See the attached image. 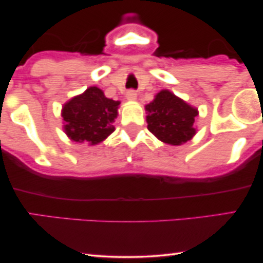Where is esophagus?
<instances>
[{
    "label": "esophagus",
    "mask_w": 263,
    "mask_h": 263,
    "mask_svg": "<svg viewBox=\"0 0 263 263\" xmlns=\"http://www.w3.org/2000/svg\"><path fill=\"white\" fill-rule=\"evenodd\" d=\"M126 99L129 101H135L136 99H137V92H136L135 90H128V91L126 92Z\"/></svg>",
    "instance_id": "esophagus-1"
}]
</instances>
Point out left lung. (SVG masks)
I'll use <instances>...</instances> for the list:
<instances>
[{"label":"left lung","mask_w":263,"mask_h":263,"mask_svg":"<svg viewBox=\"0 0 263 263\" xmlns=\"http://www.w3.org/2000/svg\"><path fill=\"white\" fill-rule=\"evenodd\" d=\"M147 128L158 140L172 146L185 143L195 135L194 121L198 110L170 90H162L146 105Z\"/></svg>","instance_id":"left-lung-1"}]
</instances>
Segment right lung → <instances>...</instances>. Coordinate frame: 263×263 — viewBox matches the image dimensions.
Masks as SVG:
<instances>
[{
    "label": "right lung",
    "instance_id": "obj_1",
    "mask_svg": "<svg viewBox=\"0 0 263 263\" xmlns=\"http://www.w3.org/2000/svg\"><path fill=\"white\" fill-rule=\"evenodd\" d=\"M119 105L120 101L107 99L99 87H89L63 106L65 134L79 143H100L115 131Z\"/></svg>",
    "mask_w": 263,
    "mask_h": 263
}]
</instances>
